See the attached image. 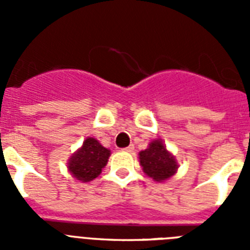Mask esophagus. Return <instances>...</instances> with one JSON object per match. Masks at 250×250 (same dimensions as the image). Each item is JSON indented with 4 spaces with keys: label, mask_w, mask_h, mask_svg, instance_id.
Segmentation results:
<instances>
[{
    "label": "esophagus",
    "mask_w": 250,
    "mask_h": 250,
    "mask_svg": "<svg viewBox=\"0 0 250 250\" xmlns=\"http://www.w3.org/2000/svg\"><path fill=\"white\" fill-rule=\"evenodd\" d=\"M123 151H125V152H132L134 151V145H129V146L127 147H125V149H123Z\"/></svg>",
    "instance_id": "obj_1"
}]
</instances>
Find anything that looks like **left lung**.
I'll return each mask as SVG.
<instances>
[{
	"mask_svg": "<svg viewBox=\"0 0 250 250\" xmlns=\"http://www.w3.org/2000/svg\"><path fill=\"white\" fill-rule=\"evenodd\" d=\"M139 163L143 171L158 183L173 178L179 167L175 156L167 149L161 139L150 141L147 149L139 152Z\"/></svg>",
	"mask_w": 250,
	"mask_h": 250,
	"instance_id": "obj_1",
	"label": "left lung"
}]
</instances>
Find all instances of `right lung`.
Here are the masks:
<instances>
[{
	"mask_svg": "<svg viewBox=\"0 0 250 250\" xmlns=\"http://www.w3.org/2000/svg\"><path fill=\"white\" fill-rule=\"evenodd\" d=\"M111 151L103 146L95 138H86L83 146L70 156L67 170L72 178L83 183H89L98 178L109 161Z\"/></svg>",
	"mask_w": 250,
	"mask_h": 250,
	"instance_id": "obj_1",
	"label": "right lung"
}]
</instances>
